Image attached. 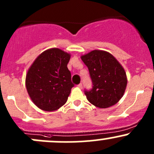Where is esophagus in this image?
Here are the masks:
<instances>
[{
  "instance_id": "obj_1",
  "label": "esophagus",
  "mask_w": 154,
  "mask_h": 154,
  "mask_svg": "<svg viewBox=\"0 0 154 154\" xmlns=\"http://www.w3.org/2000/svg\"><path fill=\"white\" fill-rule=\"evenodd\" d=\"M77 87H78V88H83V85H82V83H80V84L77 85Z\"/></svg>"
}]
</instances>
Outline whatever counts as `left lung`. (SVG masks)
Wrapping results in <instances>:
<instances>
[{
  "mask_svg": "<svg viewBox=\"0 0 154 154\" xmlns=\"http://www.w3.org/2000/svg\"><path fill=\"white\" fill-rule=\"evenodd\" d=\"M88 67L92 88L85 90L87 100L94 106L104 109L113 106L125 93L127 80L122 65L109 53L94 50L81 57Z\"/></svg>",
  "mask_w": 154,
  "mask_h": 154,
  "instance_id": "left-lung-1",
  "label": "left lung"
}]
</instances>
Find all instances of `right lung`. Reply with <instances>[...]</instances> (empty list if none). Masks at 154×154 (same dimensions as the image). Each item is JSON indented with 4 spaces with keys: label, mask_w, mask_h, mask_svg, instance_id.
<instances>
[{
    "label": "right lung",
    "mask_w": 154,
    "mask_h": 154,
    "mask_svg": "<svg viewBox=\"0 0 154 154\" xmlns=\"http://www.w3.org/2000/svg\"><path fill=\"white\" fill-rule=\"evenodd\" d=\"M71 55L59 48L42 53L29 68L26 88L35 106L44 111H55L65 104L72 87L67 65Z\"/></svg>",
    "instance_id": "obj_1"
}]
</instances>
